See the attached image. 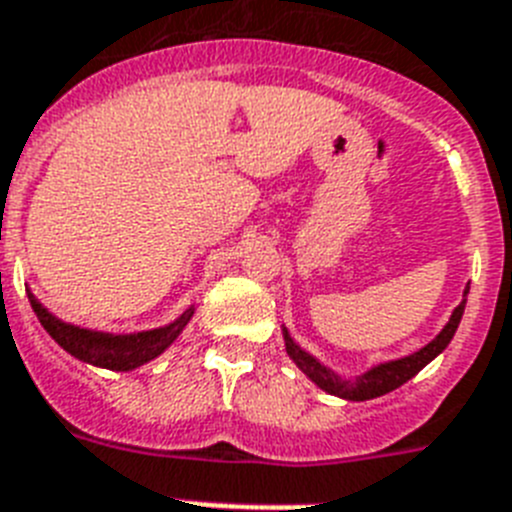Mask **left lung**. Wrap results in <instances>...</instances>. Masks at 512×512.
<instances>
[{
  "mask_svg": "<svg viewBox=\"0 0 512 512\" xmlns=\"http://www.w3.org/2000/svg\"><path fill=\"white\" fill-rule=\"evenodd\" d=\"M466 295H469V287H466L461 305L453 310L451 321L445 323V329L440 331V334L435 336L430 344H427V347H422L419 352H414V355H409V357H401V360L383 362V365L368 370V373L360 375V378H355V381H344V378H339V375L331 373L329 368H323L316 357H310L308 352H303L298 344L292 342V336L287 334V329H285L287 355L295 360V365H298V368L308 375L310 381L316 383L318 388H323L326 393H334V396H342V399H349V401L375 399V396H383V393L393 391V388L404 386L409 378H414L419 370L425 368L427 362L435 360V357H438L440 352L448 347V344H451L453 334H456V329H458V323H461V316H464Z\"/></svg>",
  "mask_w": 512,
  "mask_h": 512,
  "instance_id": "1",
  "label": "left lung"
}]
</instances>
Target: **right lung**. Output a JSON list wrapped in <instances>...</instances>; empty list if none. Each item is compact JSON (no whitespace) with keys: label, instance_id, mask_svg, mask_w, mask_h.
<instances>
[{"label":"right lung","instance_id":"obj_1","mask_svg":"<svg viewBox=\"0 0 512 512\" xmlns=\"http://www.w3.org/2000/svg\"><path fill=\"white\" fill-rule=\"evenodd\" d=\"M28 300L36 310L38 321H41L43 329L51 334L56 344L61 349H67L69 355L77 357L82 362H90L95 368H106V370H134L144 362L155 360L157 355H163L170 344L176 342V336L181 334L183 326L191 321L194 316V308H189L183 313L178 321L168 323L163 329H152V331H139V334H103V331H90L80 329V326H72V323L59 321L56 316H51L46 308L36 300L33 292H28Z\"/></svg>","mask_w":512,"mask_h":512}]
</instances>
